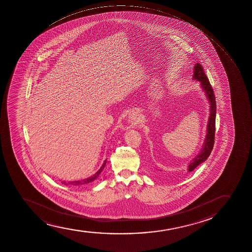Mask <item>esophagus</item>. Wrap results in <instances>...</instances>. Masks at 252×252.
<instances>
[{"instance_id": "34e87169", "label": "esophagus", "mask_w": 252, "mask_h": 252, "mask_svg": "<svg viewBox=\"0 0 252 252\" xmlns=\"http://www.w3.org/2000/svg\"><path fill=\"white\" fill-rule=\"evenodd\" d=\"M129 122H131L132 124H134V125H135V118H134V117H130Z\"/></svg>"}]
</instances>
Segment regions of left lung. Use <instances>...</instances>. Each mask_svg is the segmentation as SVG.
Returning a JSON list of instances; mask_svg holds the SVG:
<instances>
[{"mask_svg": "<svg viewBox=\"0 0 252 252\" xmlns=\"http://www.w3.org/2000/svg\"><path fill=\"white\" fill-rule=\"evenodd\" d=\"M193 79L201 82V86L203 87V90L205 91L206 95L210 101V117H209L208 128H207L208 132H207L203 148L200 151V153L197 155V157L193 158L191 163L188 165V171H193L197 165H199L201 163H203L208 159V157L210 156L212 150L214 148V136H215V119H216L215 95H214V90L212 88L211 84L204 72L203 67L199 63L195 64V66H194Z\"/></svg>", "mask_w": 252, "mask_h": 252, "instance_id": "obj_1", "label": "left lung"}]
</instances>
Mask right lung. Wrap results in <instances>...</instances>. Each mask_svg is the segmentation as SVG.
I'll use <instances>...</instances> for the list:
<instances>
[{
  "instance_id": "1",
  "label": "right lung",
  "mask_w": 252,
  "mask_h": 252,
  "mask_svg": "<svg viewBox=\"0 0 252 252\" xmlns=\"http://www.w3.org/2000/svg\"><path fill=\"white\" fill-rule=\"evenodd\" d=\"M106 162H107V159L105 160L104 163H103V165H101V167L99 169L98 171H96L93 176L88 177L87 179L81 180V181H75V182H69V183H66L65 182H62V183L64 184V185H68V184H69V185L73 186H81L87 184V183H93V181H95V180L99 177V175H100V173L102 171L105 165H106Z\"/></svg>"
}]
</instances>
